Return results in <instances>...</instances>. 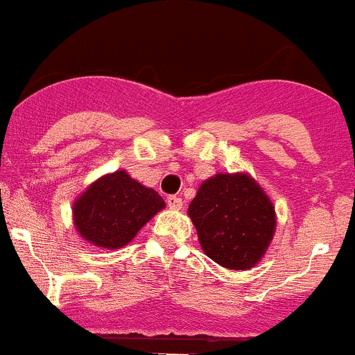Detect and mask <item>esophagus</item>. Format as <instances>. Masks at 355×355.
<instances>
[{"instance_id":"esophagus-1","label":"esophagus","mask_w":355,"mask_h":355,"mask_svg":"<svg viewBox=\"0 0 355 355\" xmlns=\"http://www.w3.org/2000/svg\"><path fill=\"white\" fill-rule=\"evenodd\" d=\"M167 205H169V209H173V210H181L182 209V198L178 195L167 196Z\"/></svg>"}]
</instances>
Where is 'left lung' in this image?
Listing matches in <instances>:
<instances>
[{"label":"left lung","instance_id":"1","mask_svg":"<svg viewBox=\"0 0 355 355\" xmlns=\"http://www.w3.org/2000/svg\"><path fill=\"white\" fill-rule=\"evenodd\" d=\"M203 252L227 269L254 268L275 234V207L247 174H217L188 209Z\"/></svg>","mask_w":355,"mask_h":355}]
</instances>
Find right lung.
Here are the masks:
<instances>
[{
  "label": "right lung",
  "instance_id": "add662e5",
  "mask_svg": "<svg viewBox=\"0 0 355 355\" xmlns=\"http://www.w3.org/2000/svg\"><path fill=\"white\" fill-rule=\"evenodd\" d=\"M166 207L152 188L117 171L98 179L73 203V223L84 240L101 248H121Z\"/></svg>",
  "mask_w": 355,
  "mask_h": 355
}]
</instances>
